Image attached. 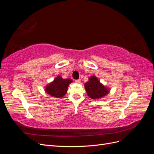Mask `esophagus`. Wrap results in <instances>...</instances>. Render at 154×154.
I'll list each match as a JSON object with an SVG mask.
<instances>
[{
	"instance_id": "esophagus-1",
	"label": "esophagus",
	"mask_w": 154,
	"mask_h": 154,
	"mask_svg": "<svg viewBox=\"0 0 154 154\" xmlns=\"http://www.w3.org/2000/svg\"><path fill=\"white\" fill-rule=\"evenodd\" d=\"M75 82L77 83H80L81 82V80H80V79H78V80H76Z\"/></svg>"
}]
</instances>
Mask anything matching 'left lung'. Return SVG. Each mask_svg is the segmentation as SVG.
Here are the masks:
<instances>
[{"label": "left lung", "mask_w": 154, "mask_h": 154, "mask_svg": "<svg viewBox=\"0 0 154 154\" xmlns=\"http://www.w3.org/2000/svg\"><path fill=\"white\" fill-rule=\"evenodd\" d=\"M85 88L88 96L92 100L102 98L110 92V88L101 83L96 76L88 78V81L85 83Z\"/></svg>", "instance_id": "obj_1"}]
</instances>
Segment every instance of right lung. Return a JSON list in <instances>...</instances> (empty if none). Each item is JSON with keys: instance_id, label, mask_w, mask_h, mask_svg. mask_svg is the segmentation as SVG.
I'll list each match as a JSON object with an SVG mask.
<instances>
[{"instance_id": "obj_1", "label": "right lung", "mask_w": 154, "mask_h": 154, "mask_svg": "<svg viewBox=\"0 0 154 154\" xmlns=\"http://www.w3.org/2000/svg\"><path fill=\"white\" fill-rule=\"evenodd\" d=\"M72 79H63L61 76H57L53 82L49 83L44 88L45 92L55 98H61L66 94L67 88Z\"/></svg>"}]
</instances>
